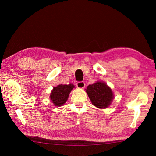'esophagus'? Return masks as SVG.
<instances>
[{
    "instance_id": "obj_1",
    "label": "esophagus",
    "mask_w": 156,
    "mask_h": 156,
    "mask_svg": "<svg viewBox=\"0 0 156 156\" xmlns=\"http://www.w3.org/2000/svg\"><path fill=\"white\" fill-rule=\"evenodd\" d=\"M76 86L79 88L83 89V88H84V87H85V83H84V81H79V82L77 83Z\"/></svg>"
}]
</instances>
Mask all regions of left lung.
I'll use <instances>...</instances> for the list:
<instances>
[{
	"label": "left lung",
	"mask_w": 156,
	"mask_h": 156,
	"mask_svg": "<svg viewBox=\"0 0 156 156\" xmlns=\"http://www.w3.org/2000/svg\"><path fill=\"white\" fill-rule=\"evenodd\" d=\"M85 90L92 104L100 108H107L114 98L111 88L102 81L89 84Z\"/></svg>",
	"instance_id": "obj_1"
}]
</instances>
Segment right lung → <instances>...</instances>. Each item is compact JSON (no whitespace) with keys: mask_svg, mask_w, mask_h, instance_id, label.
<instances>
[{"mask_svg":"<svg viewBox=\"0 0 156 156\" xmlns=\"http://www.w3.org/2000/svg\"><path fill=\"white\" fill-rule=\"evenodd\" d=\"M75 86L72 84H59L54 87L51 91L50 99L55 106L60 107L63 105L68 100L69 93Z\"/></svg>","mask_w":156,"mask_h":156,"instance_id":"obj_1","label":"right lung"}]
</instances>
